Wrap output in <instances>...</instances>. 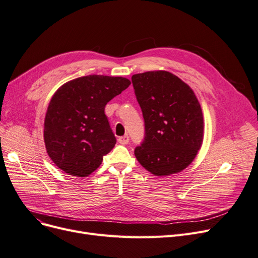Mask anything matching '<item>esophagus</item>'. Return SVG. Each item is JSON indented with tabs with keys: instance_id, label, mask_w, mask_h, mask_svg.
Returning a JSON list of instances; mask_svg holds the SVG:
<instances>
[{
	"instance_id": "34e87169",
	"label": "esophagus",
	"mask_w": 258,
	"mask_h": 258,
	"mask_svg": "<svg viewBox=\"0 0 258 258\" xmlns=\"http://www.w3.org/2000/svg\"><path fill=\"white\" fill-rule=\"evenodd\" d=\"M118 141L120 144H127L130 142V137H128V135H124L122 137H119Z\"/></svg>"
}]
</instances>
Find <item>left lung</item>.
Returning <instances> with one entry per match:
<instances>
[{
    "mask_svg": "<svg viewBox=\"0 0 258 258\" xmlns=\"http://www.w3.org/2000/svg\"><path fill=\"white\" fill-rule=\"evenodd\" d=\"M132 83L144 119V138L135 149L137 160L156 176L184 170L204 136L203 111L194 92L163 71L134 75Z\"/></svg>",
    "mask_w": 258,
    "mask_h": 258,
    "instance_id": "left-lung-1",
    "label": "left lung"
}]
</instances>
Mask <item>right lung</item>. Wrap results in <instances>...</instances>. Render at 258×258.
<instances>
[{"label":"right lung","instance_id":"right-lung-1","mask_svg":"<svg viewBox=\"0 0 258 258\" xmlns=\"http://www.w3.org/2000/svg\"><path fill=\"white\" fill-rule=\"evenodd\" d=\"M131 84L122 77L89 75L63 84L52 96L44 121L50 159L69 175L96 171L116 144L105 105Z\"/></svg>","mask_w":258,"mask_h":258}]
</instances>
